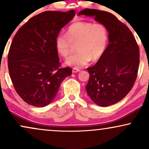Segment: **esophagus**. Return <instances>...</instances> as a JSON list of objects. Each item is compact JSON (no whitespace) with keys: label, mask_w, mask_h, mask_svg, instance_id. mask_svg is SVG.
Here are the masks:
<instances>
[{"label":"esophagus","mask_w":149,"mask_h":149,"mask_svg":"<svg viewBox=\"0 0 149 149\" xmlns=\"http://www.w3.org/2000/svg\"><path fill=\"white\" fill-rule=\"evenodd\" d=\"M79 71H80V69H77V68H73V70H72V72H73V73H78V72H79Z\"/></svg>","instance_id":"34e87169"}]
</instances>
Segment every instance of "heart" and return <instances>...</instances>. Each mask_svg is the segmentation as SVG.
Returning <instances> with one entry per match:
<instances>
[{"label": "heart", "mask_w": 149, "mask_h": 149, "mask_svg": "<svg viewBox=\"0 0 149 149\" xmlns=\"http://www.w3.org/2000/svg\"><path fill=\"white\" fill-rule=\"evenodd\" d=\"M109 42V31L102 23L78 21L70 25L66 34L56 36L55 47L58 54L66 58L69 56L73 44H76L77 52L66 59L68 66L79 68L97 61L103 57Z\"/></svg>", "instance_id": "b5f03b06"}]
</instances>
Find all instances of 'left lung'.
<instances>
[{"label": "left lung", "instance_id": "1", "mask_svg": "<svg viewBox=\"0 0 149 149\" xmlns=\"http://www.w3.org/2000/svg\"><path fill=\"white\" fill-rule=\"evenodd\" d=\"M78 15L92 17L109 31V45L103 57L87 69L88 96L100 107L118 103L129 93L137 76L139 49L136 40L127 26L111 13L86 8Z\"/></svg>", "mask_w": 149, "mask_h": 149}]
</instances>
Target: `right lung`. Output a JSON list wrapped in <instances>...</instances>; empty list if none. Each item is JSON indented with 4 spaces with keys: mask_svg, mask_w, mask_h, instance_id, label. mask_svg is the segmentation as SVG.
Wrapping results in <instances>:
<instances>
[{
    "mask_svg": "<svg viewBox=\"0 0 149 149\" xmlns=\"http://www.w3.org/2000/svg\"><path fill=\"white\" fill-rule=\"evenodd\" d=\"M75 14L74 10L43 12L15 34L8 53V69L15 90L29 105L50 104L61 82L72 73L71 68H59L55 38Z\"/></svg>",
    "mask_w": 149,
    "mask_h": 149,
    "instance_id": "obj_1",
    "label": "right lung"
}]
</instances>
